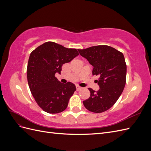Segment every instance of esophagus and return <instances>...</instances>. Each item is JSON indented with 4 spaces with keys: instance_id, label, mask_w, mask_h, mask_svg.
I'll use <instances>...</instances> for the list:
<instances>
[{
    "instance_id": "1",
    "label": "esophagus",
    "mask_w": 151,
    "mask_h": 151,
    "mask_svg": "<svg viewBox=\"0 0 151 151\" xmlns=\"http://www.w3.org/2000/svg\"><path fill=\"white\" fill-rule=\"evenodd\" d=\"M76 89H77V91H80L81 89H82V88H81V87H79V86H76Z\"/></svg>"
}]
</instances>
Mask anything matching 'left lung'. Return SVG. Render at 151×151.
<instances>
[{
	"label": "left lung",
	"instance_id": "left-lung-1",
	"mask_svg": "<svg viewBox=\"0 0 151 151\" xmlns=\"http://www.w3.org/2000/svg\"><path fill=\"white\" fill-rule=\"evenodd\" d=\"M78 51L93 67V75L99 76L96 80L99 90L89 88L91 95L83 101L84 106L94 113L106 111L116 102L125 88L127 65L124 56L107 45L93 46Z\"/></svg>",
	"mask_w": 151,
	"mask_h": 151
}]
</instances>
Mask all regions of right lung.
<instances>
[{
	"instance_id": "obj_1",
	"label": "right lung",
	"mask_w": 151,
	"mask_h": 151,
	"mask_svg": "<svg viewBox=\"0 0 151 151\" xmlns=\"http://www.w3.org/2000/svg\"><path fill=\"white\" fill-rule=\"evenodd\" d=\"M79 55L75 48H67L48 42L30 54L27 67V78L32 95L43 111L55 114L67 108L75 84L61 83L55 75L60 74L62 67Z\"/></svg>"
}]
</instances>
